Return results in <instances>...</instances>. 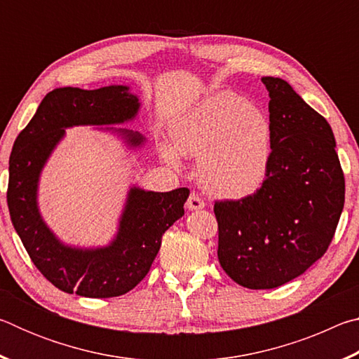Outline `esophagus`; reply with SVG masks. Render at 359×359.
<instances>
[{"instance_id":"34e87169","label":"esophagus","mask_w":359,"mask_h":359,"mask_svg":"<svg viewBox=\"0 0 359 359\" xmlns=\"http://www.w3.org/2000/svg\"><path fill=\"white\" fill-rule=\"evenodd\" d=\"M205 208V203L203 201L201 198L198 196V194L191 193L190 198H188L187 201V209L188 210H199V209H204Z\"/></svg>"}]
</instances>
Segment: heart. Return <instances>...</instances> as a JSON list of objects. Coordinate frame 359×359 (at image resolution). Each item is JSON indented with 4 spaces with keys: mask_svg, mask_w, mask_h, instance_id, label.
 Instances as JSON below:
<instances>
[{
    "mask_svg": "<svg viewBox=\"0 0 359 359\" xmlns=\"http://www.w3.org/2000/svg\"><path fill=\"white\" fill-rule=\"evenodd\" d=\"M272 125L244 96L217 93L174 121L171 144L161 145L169 166L182 156L198 160V175L209 193L241 199L258 190L269 171Z\"/></svg>",
    "mask_w": 359,
    "mask_h": 359,
    "instance_id": "1",
    "label": "heart"
}]
</instances>
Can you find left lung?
I'll list each match as a JSON object with an SVG mask.
<instances>
[{"instance_id": "1", "label": "left lung", "mask_w": 359, "mask_h": 359, "mask_svg": "<svg viewBox=\"0 0 359 359\" xmlns=\"http://www.w3.org/2000/svg\"><path fill=\"white\" fill-rule=\"evenodd\" d=\"M261 82L271 98L269 171L257 193L214 205L218 261L250 290L280 287L323 257L345 201L330 123L287 81L267 76Z\"/></svg>"}]
</instances>
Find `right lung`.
<instances>
[{"label": "right lung", "mask_w": 359, "mask_h": 359, "mask_svg": "<svg viewBox=\"0 0 359 359\" xmlns=\"http://www.w3.org/2000/svg\"><path fill=\"white\" fill-rule=\"evenodd\" d=\"M139 109V98L126 85L98 90L55 88L41 101L12 147L8 187L12 224L41 274L65 293L85 297L128 293L147 276L163 234L184 215L188 188L160 193L133 185L126 194L117 234L102 247L65 244L41 215V172L65 137V130L107 126L100 130L117 135L130 149H139L145 144L141 133L111 126L133 121Z\"/></svg>", "instance_id": "add662e5"}]
</instances>
